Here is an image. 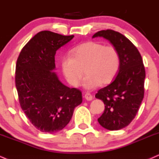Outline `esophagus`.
Listing matches in <instances>:
<instances>
[{"instance_id": "34e87169", "label": "esophagus", "mask_w": 159, "mask_h": 159, "mask_svg": "<svg viewBox=\"0 0 159 159\" xmlns=\"http://www.w3.org/2000/svg\"><path fill=\"white\" fill-rule=\"evenodd\" d=\"M84 98H85L86 100H87V101H91V100H93V95H92L90 94V93H86V94L84 95Z\"/></svg>"}]
</instances>
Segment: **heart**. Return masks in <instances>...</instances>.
Returning a JSON list of instances; mask_svg holds the SVG:
<instances>
[{"instance_id":"1","label":"heart","mask_w":159,"mask_h":159,"mask_svg":"<svg viewBox=\"0 0 159 159\" xmlns=\"http://www.w3.org/2000/svg\"><path fill=\"white\" fill-rule=\"evenodd\" d=\"M71 53L72 56L61 59V66L65 78L73 87L81 84L83 70L87 74L84 86L93 89L101 84H110L119 69V54L113 46L89 41L78 46Z\"/></svg>"}]
</instances>
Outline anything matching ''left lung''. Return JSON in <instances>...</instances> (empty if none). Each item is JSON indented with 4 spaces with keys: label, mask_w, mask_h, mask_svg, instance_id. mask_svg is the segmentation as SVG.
<instances>
[{
    "label": "left lung",
    "mask_w": 159,
    "mask_h": 159,
    "mask_svg": "<svg viewBox=\"0 0 159 159\" xmlns=\"http://www.w3.org/2000/svg\"><path fill=\"white\" fill-rule=\"evenodd\" d=\"M96 37L108 40L119 54L117 76L95 94V98L105 104L98 123L109 130H118L130 124L144 98V66L138 49L122 34L111 30H101L93 36Z\"/></svg>",
    "instance_id": "8db88e82"
}]
</instances>
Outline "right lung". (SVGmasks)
<instances>
[{
  "mask_svg": "<svg viewBox=\"0 0 159 159\" xmlns=\"http://www.w3.org/2000/svg\"><path fill=\"white\" fill-rule=\"evenodd\" d=\"M74 35L41 31L24 46L17 60L15 86L21 109L43 133L61 130L82 102V93L59 81L55 70L56 51Z\"/></svg>",
  "mask_w": 159,
  "mask_h": 159,
  "instance_id": "obj_1",
  "label": "right lung"
}]
</instances>
